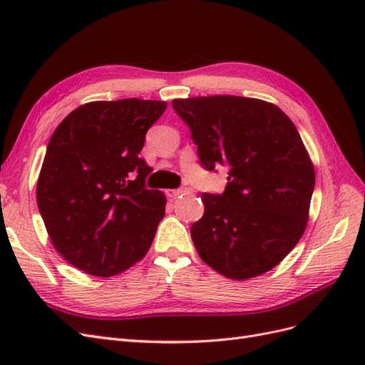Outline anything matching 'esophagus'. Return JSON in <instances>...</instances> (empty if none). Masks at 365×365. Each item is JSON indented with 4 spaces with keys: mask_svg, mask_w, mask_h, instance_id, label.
Instances as JSON below:
<instances>
[{
    "mask_svg": "<svg viewBox=\"0 0 365 365\" xmlns=\"http://www.w3.org/2000/svg\"><path fill=\"white\" fill-rule=\"evenodd\" d=\"M189 193V189H185V187H181V189H173V190H168V196L175 200V197H180L182 195Z\"/></svg>",
    "mask_w": 365,
    "mask_h": 365,
    "instance_id": "obj_1",
    "label": "esophagus"
}]
</instances>
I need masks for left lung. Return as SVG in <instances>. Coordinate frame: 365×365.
I'll use <instances>...</instances> for the list:
<instances>
[{
    "label": "left lung",
    "mask_w": 365,
    "mask_h": 365,
    "mask_svg": "<svg viewBox=\"0 0 365 365\" xmlns=\"http://www.w3.org/2000/svg\"><path fill=\"white\" fill-rule=\"evenodd\" d=\"M201 164L228 168L222 195L202 193L204 216L190 235L200 257L231 280L271 271L302 239L315 169L295 125L260 98H175Z\"/></svg>",
    "instance_id": "left-lung-1"
}]
</instances>
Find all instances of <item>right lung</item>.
Masks as SVG:
<instances>
[{
	"label": "right lung",
	"mask_w": 365,
	"mask_h": 365,
	"mask_svg": "<svg viewBox=\"0 0 365 365\" xmlns=\"http://www.w3.org/2000/svg\"><path fill=\"white\" fill-rule=\"evenodd\" d=\"M165 108L141 98L90 102L54 129L36 201L53 247L77 269L111 277L149 251L165 196L145 187L150 168L138 153Z\"/></svg>",
	"instance_id": "right-lung-1"
}]
</instances>
